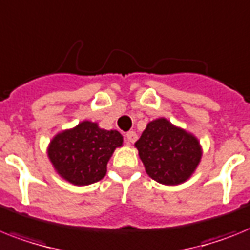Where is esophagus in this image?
Wrapping results in <instances>:
<instances>
[{
	"mask_svg": "<svg viewBox=\"0 0 250 250\" xmlns=\"http://www.w3.org/2000/svg\"><path fill=\"white\" fill-rule=\"evenodd\" d=\"M136 140H137V133H136L135 131H129L125 133V141H127V144L128 145L133 144Z\"/></svg>",
	"mask_w": 250,
	"mask_h": 250,
	"instance_id": "34e87169",
	"label": "esophagus"
}]
</instances>
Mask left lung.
<instances>
[{"label": "left lung", "mask_w": 250, "mask_h": 250, "mask_svg": "<svg viewBox=\"0 0 250 250\" xmlns=\"http://www.w3.org/2000/svg\"><path fill=\"white\" fill-rule=\"evenodd\" d=\"M145 170L164 186H179L189 179L202 159L196 136L161 117L148 122L135 144Z\"/></svg>", "instance_id": "left-lung-1"}]
</instances>
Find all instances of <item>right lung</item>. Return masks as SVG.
I'll return each mask as SVG.
<instances>
[{
  "mask_svg": "<svg viewBox=\"0 0 250 250\" xmlns=\"http://www.w3.org/2000/svg\"><path fill=\"white\" fill-rule=\"evenodd\" d=\"M122 145L123 136L118 131L83 121L58 132L48 145L47 155L62 179L73 186H89L105 177L108 161Z\"/></svg>",
  "mask_w": 250,
  "mask_h": 250,
  "instance_id": "obj_1",
  "label": "right lung"
}]
</instances>
